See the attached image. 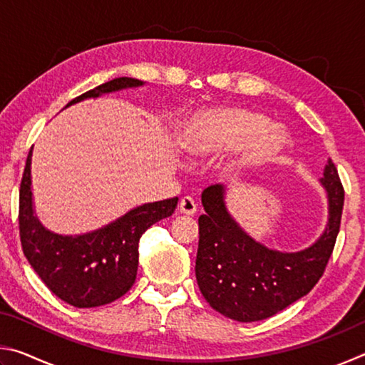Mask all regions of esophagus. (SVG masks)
<instances>
[{
    "label": "esophagus",
    "instance_id": "34e87169",
    "mask_svg": "<svg viewBox=\"0 0 365 365\" xmlns=\"http://www.w3.org/2000/svg\"><path fill=\"white\" fill-rule=\"evenodd\" d=\"M178 209H180V212L185 215H193L196 212V202L193 197L190 196H185L180 200V205H178Z\"/></svg>",
    "mask_w": 365,
    "mask_h": 365
}]
</instances>
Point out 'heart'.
<instances>
[{"label": "heart", "mask_w": 365, "mask_h": 365, "mask_svg": "<svg viewBox=\"0 0 365 365\" xmlns=\"http://www.w3.org/2000/svg\"><path fill=\"white\" fill-rule=\"evenodd\" d=\"M178 146L196 159L232 151L228 169L242 172L275 159L287 150L288 138L269 117L256 110L215 106L196 110L178 127Z\"/></svg>", "instance_id": "b5f03b06"}]
</instances>
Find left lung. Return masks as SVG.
<instances>
[{"instance_id": "8db88e82", "label": "left lung", "mask_w": 365, "mask_h": 365, "mask_svg": "<svg viewBox=\"0 0 365 365\" xmlns=\"http://www.w3.org/2000/svg\"><path fill=\"white\" fill-rule=\"evenodd\" d=\"M320 183L329 197V224L316 243L298 252L269 250L228 214L224 185L201 195L196 282L209 306L238 322L264 320L306 296L324 275L341 224L344 190L329 160Z\"/></svg>"}]
</instances>
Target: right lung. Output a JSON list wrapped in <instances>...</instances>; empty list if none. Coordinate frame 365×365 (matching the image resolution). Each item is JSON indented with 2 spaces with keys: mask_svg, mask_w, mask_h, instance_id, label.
<instances>
[{
  "mask_svg": "<svg viewBox=\"0 0 365 365\" xmlns=\"http://www.w3.org/2000/svg\"><path fill=\"white\" fill-rule=\"evenodd\" d=\"M143 85L141 80L119 77L77 96L72 106ZM32 151L29 153L19 190V235L22 251L41 282L59 299L76 307L109 304L132 288L138 270V242L153 224L174 214L178 197L138 206L109 225L83 235H58L46 230L34 212Z\"/></svg>",
  "mask_w": 365,
  "mask_h": 365,
  "instance_id": "right-lung-1",
  "label": "right lung"
}]
</instances>
